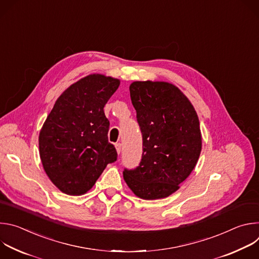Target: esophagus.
Wrapping results in <instances>:
<instances>
[{
    "instance_id": "esophagus-1",
    "label": "esophagus",
    "mask_w": 259,
    "mask_h": 259,
    "mask_svg": "<svg viewBox=\"0 0 259 259\" xmlns=\"http://www.w3.org/2000/svg\"><path fill=\"white\" fill-rule=\"evenodd\" d=\"M116 150H117V152H118V154H120L121 153V151H122V144L119 142V143H116Z\"/></svg>"
}]
</instances>
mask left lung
I'll return each instance as SVG.
<instances>
[{"label":"left lung","instance_id":"1","mask_svg":"<svg viewBox=\"0 0 259 259\" xmlns=\"http://www.w3.org/2000/svg\"><path fill=\"white\" fill-rule=\"evenodd\" d=\"M130 97L142 134V156L135 169H124L130 190L144 200L170 196L192 173L202 150L196 110L176 86L133 82Z\"/></svg>","mask_w":259,"mask_h":259}]
</instances>
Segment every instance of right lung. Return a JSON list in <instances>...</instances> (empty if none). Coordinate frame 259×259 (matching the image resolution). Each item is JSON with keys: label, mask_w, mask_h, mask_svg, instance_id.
I'll use <instances>...</instances> for the list:
<instances>
[{"label": "right lung", "mask_w": 259, "mask_h": 259, "mask_svg": "<svg viewBox=\"0 0 259 259\" xmlns=\"http://www.w3.org/2000/svg\"><path fill=\"white\" fill-rule=\"evenodd\" d=\"M119 85L118 79L89 75L69 86L48 115L39 136L40 157L46 174L62 193H87L106 165L117 161L103 107Z\"/></svg>", "instance_id": "obj_1"}]
</instances>
